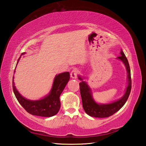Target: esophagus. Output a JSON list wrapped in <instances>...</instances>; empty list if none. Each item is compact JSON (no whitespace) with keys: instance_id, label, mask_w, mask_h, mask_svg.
Returning a JSON list of instances; mask_svg holds the SVG:
<instances>
[{"instance_id":"34e87169","label":"esophagus","mask_w":146,"mask_h":146,"mask_svg":"<svg viewBox=\"0 0 146 146\" xmlns=\"http://www.w3.org/2000/svg\"><path fill=\"white\" fill-rule=\"evenodd\" d=\"M78 73V70L76 68L73 69L72 72H71V73H70L71 77H72L73 79H76L77 78Z\"/></svg>"}]
</instances>
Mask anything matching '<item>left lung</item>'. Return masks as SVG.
Segmentation results:
<instances>
[{
    "mask_svg": "<svg viewBox=\"0 0 146 146\" xmlns=\"http://www.w3.org/2000/svg\"><path fill=\"white\" fill-rule=\"evenodd\" d=\"M120 55L121 56L118 57L117 59L121 60L125 66L127 72L128 85L124 95L117 101L106 104L97 103L93 98L92 93L89 86L86 81H83V78L81 76H78V79L81 81L80 83V88L82 106L84 111L91 117L98 118L110 117L121 109L127 101L131 89L130 68L127 57L122 49L120 51Z\"/></svg>",
    "mask_w": 146,
    "mask_h": 146,
    "instance_id": "left-lung-1",
    "label": "left lung"
}]
</instances>
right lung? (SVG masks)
I'll use <instances>...</instances> for the list:
<instances>
[{
	"label": "right lung",
	"instance_id": "1",
	"mask_svg": "<svg viewBox=\"0 0 146 146\" xmlns=\"http://www.w3.org/2000/svg\"><path fill=\"white\" fill-rule=\"evenodd\" d=\"M25 54L26 52H23L21 54L16 65H18L21 56ZM16 68L14 73L16 72ZM69 80V72H64L57 74L54 80L52 88L49 93L44 98L38 100H31L27 99L19 93L15 86L14 76L13 78V90L15 97L20 105L29 114L41 117H52L57 114L60 110V102L59 98Z\"/></svg>",
	"mask_w": 146,
	"mask_h": 146
}]
</instances>
